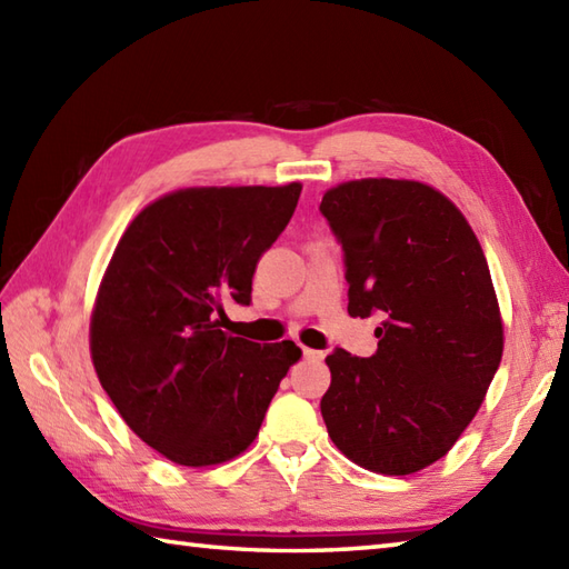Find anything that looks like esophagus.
<instances>
[{
	"mask_svg": "<svg viewBox=\"0 0 569 569\" xmlns=\"http://www.w3.org/2000/svg\"><path fill=\"white\" fill-rule=\"evenodd\" d=\"M303 357H306V359H322L325 355L320 352V349H310V347H303Z\"/></svg>",
	"mask_w": 569,
	"mask_h": 569,
	"instance_id": "esophagus-1",
	"label": "esophagus"
}]
</instances>
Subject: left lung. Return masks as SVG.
I'll list each match as a JSON object with an SVG mask.
<instances>
[{"label": "left lung", "instance_id": "1", "mask_svg": "<svg viewBox=\"0 0 569 569\" xmlns=\"http://www.w3.org/2000/svg\"><path fill=\"white\" fill-rule=\"evenodd\" d=\"M340 239L349 316L383 318L369 359L335 349L320 410L355 465L406 477L477 416L503 355L489 263L457 204L418 180L361 178L320 202Z\"/></svg>", "mask_w": 569, "mask_h": 569}]
</instances>
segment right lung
I'll return each mask as SVG.
<instances>
[{"mask_svg": "<svg viewBox=\"0 0 569 569\" xmlns=\"http://www.w3.org/2000/svg\"><path fill=\"white\" fill-rule=\"evenodd\" d=\"M300 183L180 188L124 229L94 298L90 355L119 416L183 467H212L257 440L296 342L220 330L249 306L261 253L283 232Z\"/></svg>", "mask_w": 569, "mask_h": 569, "instance_id": "1", "label": "right lung"}]
</instances>
